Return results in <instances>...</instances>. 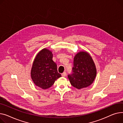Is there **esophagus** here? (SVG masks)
I'll return each instance as SVG.
<instances>
[{"label": "esophagus", "mask_w": 123, "mask_h": 123, "mask_svg": "<svg viewBox=\"0 0 123 123\" xmlns=\"http://www.w3.org/2000/svg\"><path fill=\"white\" fill-rule=\"evenodd\" d=\"M62 76H63V77L66 76H67V73H66V72H63V73L62 74Z\"/></svg>", "instance_id": "34e87169"}]
</instances>
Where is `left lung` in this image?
<instances>
[{
	"instance_id": "obj_1",
	"label": "left lung",
	"mask_w": 123,
	"mask_h": 123,
	"mask_svg": "<svg viewBox=\"0 0 123 123\" xmlns=\"http://www.w3.org/2000/svg\"><path fill=\"white\" fill-rule=\"evenodd\" d=\"M96 75L95 64L90 55L86 52L77 54L74 57L71 74L68 76L72 86L78 89L88 87L94 80Z\"/></svg>"
}]
</instances>
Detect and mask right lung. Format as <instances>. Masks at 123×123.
I'll list each match as a JSON object with an SVG mask.
<instances>
[{"instance_id":"right-lung-1","label":"right lung","mask_w":123,"mask_h":123,"mask_svg":"<svg viewBox=\"0 0 123 123\" xmlns=\"http://www.w3.org/2000/svg\"><path fill=\"white\" fill-rule=\"evenodd\" d=\"M31 78L36 86L46 89L54 84L62 75L57 71V65L53 61V54L44 49L38 54L34 61Z\"/></svg>"}]
</instances>
